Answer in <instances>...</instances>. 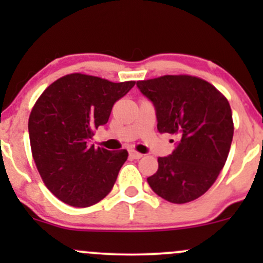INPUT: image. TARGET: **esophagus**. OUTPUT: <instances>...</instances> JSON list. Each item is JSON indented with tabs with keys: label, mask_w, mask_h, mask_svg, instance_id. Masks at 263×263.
I'll return each instance as SVG.
<instances>
[{
	"label": "esophagus",
	"mask_w": 263,
	"mask_h": 263,
	"mask_svg": "<svg viewBox=\"0 0 263 263\" xmlns=\"http://www.w3.org/2000/svg\"><path fill=\"white\" fill-rule=\"evenodd\" d=\"M129 156H131L132 158H135V159H140V158H142V157H143V155H142V153L137 152V151H134V149L129 151Z\"/></svg>",
	"instance_id": "obj_1"
}]
</instances>
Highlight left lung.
<instances>
[{
	"label": "left lung",
	"mask_w": 263,
	"mask_h": 263,
	"mask_svg": "<svg viewBox=\"0 0 263 263\" xmlns=\"http://www.w3.org/2000/svg\"><path fill=\"white\" fill-rule=\"evenodd\" d=\"M137 86L155 105L158 131L178 137L176 149L159 157L158 170L147 182L171 203L195 200L215 183L228 159L234 136L228 99L192 75H163L137 81Z\"/></svg>",
	"instance_id": "obj_1"
}]
</instances>
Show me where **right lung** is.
I'll return each mask as SVG.
<instances>
[{
    "instance_id": "obj_1",
    "label": "right lung",
    "mask_w": 263,
    "mask_h": 263,
    "mask_svg": "<svg viewBox=\"0 0 263 263\" xmlns=\"http://www.w3.org/2000/svg\"><path fill=\"white\" fill-rule=\"evenodd\" d=\"M135 83L68 74L35 101L28 120L32 156L45 186L59 200L86 208L111 192L128 152L95 148L89 141Z\"/></svg>"
}]
</instances>
